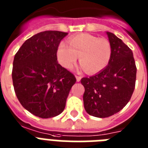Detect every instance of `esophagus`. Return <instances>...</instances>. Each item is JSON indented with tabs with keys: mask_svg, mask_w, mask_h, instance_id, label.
Returning a JSON list of instances; mask_svg holds the SVG:
<instances>
[{
	"mask_svg": "<svg viewBox=\"0 0 148 148\" xmlns=\"http://www.w3.org/2000/svg\"><path fill=\"white\" fill-rule=\"evenodd\" d=\"M75 77H76V79H77V82H79V81H81V77H80V76H77V75H76V76H75Z\"/></svg>",
	"mask_w": 148,
	"mask_h": 148,
	"instance_id": "esophagus-1",
	"label": "esophagus"
}]
</instances>
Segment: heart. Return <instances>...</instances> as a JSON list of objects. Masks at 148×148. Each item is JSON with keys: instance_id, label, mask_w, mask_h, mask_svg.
<instances>
[{"instance_id": "obj_1", "label": "heart", "mask_w": 148, "mask_h": 148, "mask_svg": "<svg viewBox=\"0 0 148 148\" xmlns=\"http://www.w3.org/2000/svg\"><path fill=\"white\" fill-rule=\"evenodd\" d=\"M67 44L61 42L57 50L58 62L66 69L73 67L78 56L81 68L89 74L101 72L110 62L111 46L106 39H99L89 34H80L70 38Z\"/></svg>"}]
</instances>
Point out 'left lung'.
I'll return each instance as SVG.
<instances>
[{
    "label": "left lung",
    "instance_id": "obj_1",
    "mask_svg": "<svg viewBox=\"0 0 148 148\" xmlns=\"http://www.w3.org/2000/svg\"><path fill=\"white\" fill-rule=\"evenodd\" d=\"M111 46L107 67L89 77H83L84 106L88 114L97 117H110L129 102L135 88L137 67L133 52L120 38L106 32Z\"/></svg>",
    "mask_w": 148,
    "mask_h": 148
}]
</instances>
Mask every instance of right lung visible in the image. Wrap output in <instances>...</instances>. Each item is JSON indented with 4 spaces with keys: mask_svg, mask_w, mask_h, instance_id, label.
I'll return each mask as SVG.
<instances>
[{
    "mask_svg": "<svg viewBox=\"0 0 148 148\" xmlns=\"http://www.w3.org/2000/svg\"><path fill=\"white\" fill-rule=\"evenodd\" d=\"M67 33L40 32L25 41L14 58L13 85L21 105L41 118L62 113L76 78L58 62L57 50Z\"/></svg>",
    "mask_w": 148,
    "mask_h": 148,
    "instance_id": "1",
    "label": "right lung"
}]
</instances>
